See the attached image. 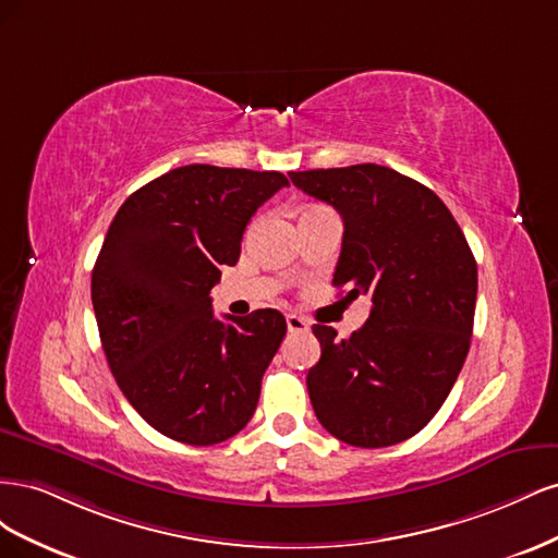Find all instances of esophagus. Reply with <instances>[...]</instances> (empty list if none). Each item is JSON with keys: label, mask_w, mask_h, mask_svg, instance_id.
Returning a JSON list of instances; mask_svg holds the SVG:
<instances>
[{"label": "esophagus", "mask_w": 558, "mask_h": 558, "mask_svg": "<svg viewBox=\"0 0 558 558\" xmlns=\"http://www.w3.org/2000/svg\"><path fill=\"white\" fill-rule=\"evenodd\" d=\"M286 326H289V332H307L310 330L307 318H302L298 314L286 316Z\"/></svg>", "instance_id": "esophagus-1"}]
</instances>
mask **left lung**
<instances>
[{
  "instance_id": "left-lung-1",
  "label": "left lung",
  "mask_w": 558,
  "mask_h": 558,
  "mask_svg": "<svg viewBox=\"0 0 558 558\" xmlns=\"http://www.w3.org/2000/svg\"><path fill=\"white\" fill-rule=\"evenodd\" d=\"M344 221L332 283L373 310L349 340L316 324L320 361L307 391L316 418L351 447H391L442 408L465 363L477 263L445 202L424 183L375 162L291 172Z\"/></svg>"
}]
</instances>
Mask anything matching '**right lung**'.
<instances>
[{"mask_svg": "<svg viewBox=\"0 0 558 558\" xmlns=\"http://www.w3.org/2000/svg\"><path fill=\"white\" fill-rule=\"evenodd\" d=\"M283 185L281 172L185 165L134 191L109 226L90 283L99 340L128 402L177 442L218 445L256 412L286 318L221 320L209 291Z\"/></svg>", "mask_w": 558, "mask_h": 558, "instance_id": "1", "label": "right lung"}]
</instances>
